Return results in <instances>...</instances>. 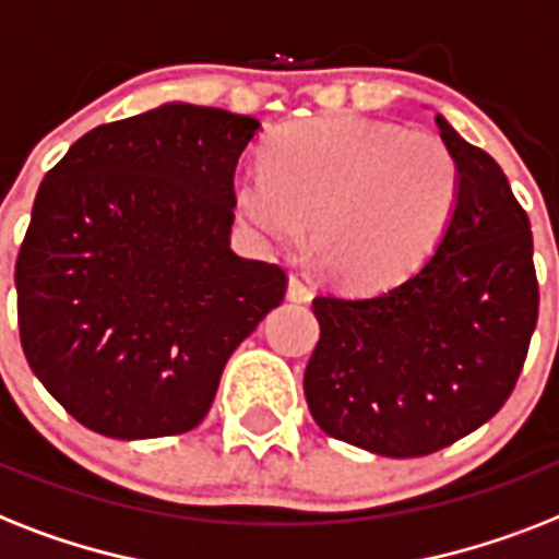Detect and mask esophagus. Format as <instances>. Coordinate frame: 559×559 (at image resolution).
I'll return each mask as SVG.
<instances>
[{"label": "esophagus", "instance_id": "34e87169", "mask_svg": "<svg viewBox=\"0 0 559 559\" xmlns=\"http://www.w3.org/2000/svg\"><path fill=\"white\" fill-rule=\"evenodd\" d=\"M287 298L289 301H310L312 298V289H310V284H307V281L301 278V275H298V272H293V275H289V287H287Z\"/></svg>", "mask_w": 559, "mask_h": 559}]
</instances>
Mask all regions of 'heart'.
I'll return each instance as SVG.
<instances>
[{
  "mask_svg": "<svg viewBox=\"0 0 559 559\" xmlns=\"http://www.w3.org/2000/svg\"><path fill=\"white\" fill-rule=\"evenodd\" d=\"M460 186V163L433 131L335 115L275 131L264 171L235 180V206L275 243L301 240L310 224L319 270L342 287L376 289L428 261Z\"/></svg>",
  "mask_w": 559,
  "mask_h": 559,
  "instance_id": "heart-1",
  "label": "heart"
}]
</instances>
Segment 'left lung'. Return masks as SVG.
I'll list each match as a JSON object with an SVG mask.
<instances>
[{
    "instance_id": "left-lung-1",
    "label": "left lung",
    "mask_w": 559,
    "mask_h": 559,
    "mask_svg": "<svg viewBox=\"0 0 559 559\" xmlns=\"http://www.w3.org/2000/svg\"><path fill=\"white\" fill-rule=\"evenodd\" d=\"M437 126L462 186L433 255L384 293L312 298V419L326 437L393 460L442 451L506 405L539 310L531 224L508 177L444 117Z\"/></svg>"
}]
</instances>
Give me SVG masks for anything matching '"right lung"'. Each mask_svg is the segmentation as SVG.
Segmentation results:
<instances>
[{
  "label": "right lung",
  "mask_w": 559,
  "mask_h": 559,
  "mask_svg": "<svg viewBox=\"0 0 559 559\" xmlns=\"http://www.w3.org/2000/svg\"><path fill=\"white\" fill-rule=\"evenodd\" d=\"M261 122L166 103L76 140L45 175L16 258L25 358L80 425L177 437L287 293L229 249L235 166Z\"/></svg>",
  "instance_id": "right-lung-1"
}]
</instances>
